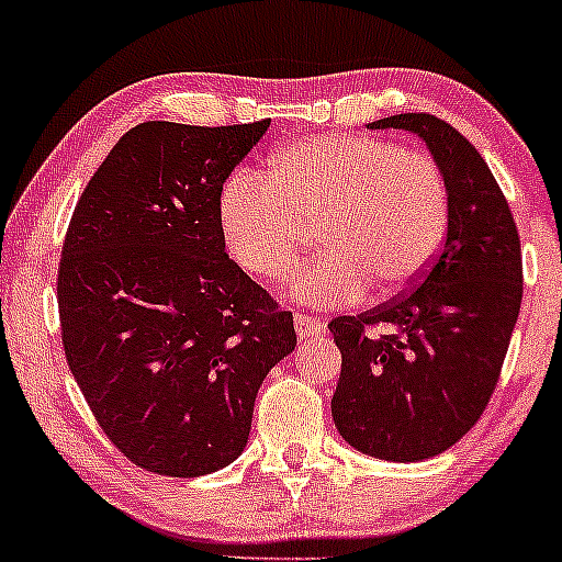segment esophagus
Listing matches in <instances>:
<instances>
[{"mask_svg":"<svg viewBox=\"0 0 562 562\" xmlns=\"http://www.w3.org/2000/svg\"><path fill=\"white\" fill-rule=\"evenodd\" d=\"M294 329H297L300 339L324 337V334H326V324H324V321L313 318V315H305V313H294Z\"/></svg>","mask_w":562,"mask_h":562,"instance_id":"esophagus-1","label":"esophagus"}]
</instances>
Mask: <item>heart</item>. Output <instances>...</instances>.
I'll use <instances>...</instances> for the list:
<instances>
[{
    "mask_svg": "<svg viewBox=\"0 0 562 562\" xmlns=\"http://www.w3.org/2000/svg\"><path fill=\"white\" fill-rule=\"evenodd\" d=\"M217 220L231 257L279 279L318 225L326 251L286 279L289 300L352 305L371 283L398 294L430 268L446 225L449 188L430 154L369 135H318L273 159V178L238 169L223 182Z\"/></svg>",
    "mask_w": 562,
    "mask_h": 562,
    "instance_id": "b5f03b06",
    "label": "heart"
}]
</instances>
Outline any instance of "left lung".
Here are the masks:
<instances>
[{
  "mask_svg": "<svg viewBox=\"0 0 562 562\" xmlns=\"http://www.w3.org/2000/svg\"><path fill=\"white\" fill-rule=\"evenodd\" d=\"M369 127L427 143L449 188V231L412 292L329 324L342 352L331 414L352 449L422 462L470 432L499 382L522 300L520 236L488 164L449 122L398 113Z\"/></svg>",
  "mask_w": 562,
  "mask_h": 562,
  "instance_id": "1",
  "label": "left lung"
}]
</instances>
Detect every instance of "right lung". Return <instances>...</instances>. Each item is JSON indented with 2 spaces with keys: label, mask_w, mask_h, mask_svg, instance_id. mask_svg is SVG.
<instances>
[{
  "label": "right lung",
  "mask_w": 562,
  "mask_h": 562,
  "mask_svg": "<svg viewBox=\"0 0 562 562\" xmlns=\"http://www.w3.org/2000/svg\"><path fill=\"white\" fill-rule=\"evenodd\" d=\"M268 127L137 124L68 223L58 268L68 369L111 443L156 475L231 464L262 380L297 345L292 313L225 255L217 220L223 182Z\"/></svg>",
  "instance_id": "1"
}]
</instances>
